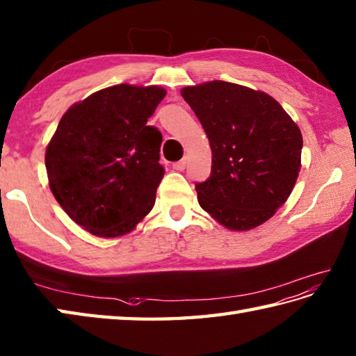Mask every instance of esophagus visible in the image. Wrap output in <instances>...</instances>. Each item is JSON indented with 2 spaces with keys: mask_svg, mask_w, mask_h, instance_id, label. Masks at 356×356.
Returning <instances> with one entry per match:
<instances>
[{
  "mask_svg": "<svg viewBox=\"0 0 356 356\" xmlns=\"http://www.w3.org/2000/svg\"><path fill=\"white\" fill-rule=\"evenodd\" d=\"M186 165H187V156H184L183 159H179V161L173 164L172 168L175 169V170H178V172H183L186 169Z\"/></svg>",
  "mask_w": 356,
  "mask_h": 356,
  "instance_id": "obj_1",
  "label": "esophagus"
}]
</instances>
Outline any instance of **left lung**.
Wrapping results in <instances>:
<instances>
[{
  "instance_id": "left-lung-1",
  "label": "left lung",
  "mask_w": 356,
  "mask_h": 356,
  "mask_svg": "<svg viewBox=\"0 0 356 356\" xmlns=\"http://www.w3.org/2000/svg\"><path fill=\"white\" fill-rule=\"evenodd\" d=\"M212 149V172L197 184L202 210L229 230L255 229L292 193L302 135L277 99L227 81L181 89Z\"/></svg>"
}]
</instances>
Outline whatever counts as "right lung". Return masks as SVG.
Segmentation results:
<instances>
[{"mask_svg": "<svg viewBox=\"0 0 356 356\" xmlns=\"http://www.w3.org/2000/svg\"><path fill=\"white\" fill-rule=\"evenodd\" d=\"M165 97L159 86L117 84L67 108L46 147L49 187L89 234L132 232L155 204L164 177L163 136L147 120Z\"/></svg>", "mask_w": 356, "mask_h": 356, "instance_id": "right-lung-1", "label": "right lung"}]
</instances>
